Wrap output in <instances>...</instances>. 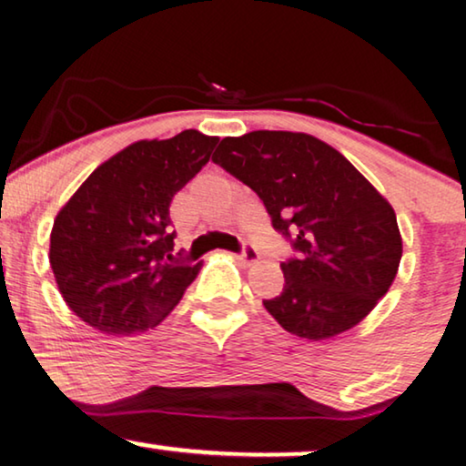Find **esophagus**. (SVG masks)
<instances>
[{
    "label": "esophagus",
    "instance_id": "esophagus-1",
    "mask_svg": "<svg viewBox=\"0 0 466 466\" xmlns=\"http://www.w3.org/2000/svg\"><path fill=\"white\" fill-rule=\"evenodd\" d=\"M236 261H238L240 266H245V268H248V266H253V264H258V259H259V255H258V251H255V248H251V247H247L245 251H242L240 255H236L234 258Z\"/></svg>",
    "mask_w": 466,
    "mask_h": 466
}]
</instances>
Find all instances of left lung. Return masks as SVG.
<instances>
[{
  "label": "left lung",
  "instance_id": "left-lung-1",
  "mask_svg": "<svg viewBox=\"0 0 466 466\" xmlns=\"http://www.w3.org/2000/svg\"><path fill=\"white\" fill-rule=\"evenodd\" d=\"M215 165L264 200L299 259L280 264L283 293L266 310L298 338H336L386 296L403 253L390 202L325 141L291 130L221 139Z\"/></svg>",
  "mask_w": 466,
  "mask_h": 466
}]
</instances>
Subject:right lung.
Here are the masks:
<instances>
[{"instance_id":"right-lung-1","label":"right lung","mask_w":466,"mask_h":466,"mask_svg":"<svg viewBox=\"0 0 466 466\" xmlns=\"http://www.w3.org/2000/svg\"><path fill=\"white\" fill-rule=\"evenodd\" d=\"M218 141L187 128L130 143L61 207L48 259L65 304L84 323L128 336L160 325L179 304L202 264L173 253L168 207Z\"/></svg>"}]
</instances>
